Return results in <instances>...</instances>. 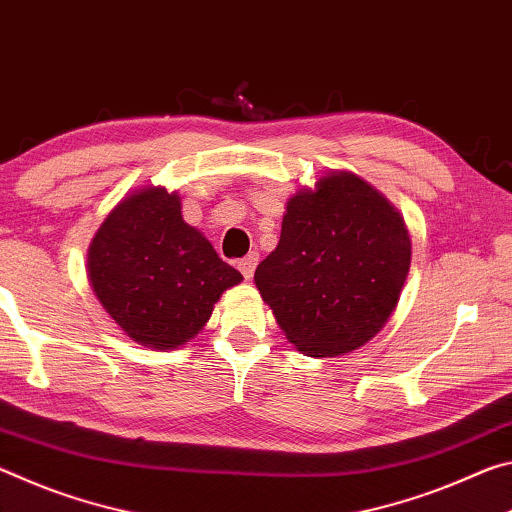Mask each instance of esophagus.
Segmentation results:
<instances>
[{"instance_id":"34e87169","label":"esophagus","mask_w":512,"mask_h":512,"mask_svg":"<svg viewBox=\"0 0 512 512\" xmlns=\"http://www.w3.org/2000/svg\"><path fill=\"white\" fill-rule=\"evenodd\" d=\"M256 265H258V254H256V251H249V254L238 263V270L242 272L245 279H251V276H254Z\"/></svg>"}]
</instances>
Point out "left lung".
<instances>
[{
  "mask_svg": "<svg viewBox=\"0 0 512 512\" xmlns=\"http://www.w3.org/2000/svg\"><path fill=\"white\" fill-rule=\"evenodd\" d=\"M408 267L410 238L395 206L356 174L335 172L288 201L279 245L254 281L292 345L324 358L383 329Z\"/></svg>",
  "mask_w": 512,
  "mask_h": 512,
  "instance_id": "obj_1",
  "label": "left lung"
}]
</instances>
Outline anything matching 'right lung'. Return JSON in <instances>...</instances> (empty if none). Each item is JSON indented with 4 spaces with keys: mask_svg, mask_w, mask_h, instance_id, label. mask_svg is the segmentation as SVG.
Wrapping results in <instances>:
<instances>
[{
    "mask_svg": "<svg viewBox=\"0 0 512 512\" xmlns=\"http://www.w3.org/2000/svg\"><path fill=\"white\" fill-rule=\"evenodd\" d=\"M88 279L129 338L174 349L195 338L242 274L183 222L174 192L147 188L122 199L99 226L88 249Z\"/></svg>",
    "mask_w": 512,
    "mask_h": 512,
    "instance_id": "right-lung-1",
    "label": "right lung"
}]
</instances>
